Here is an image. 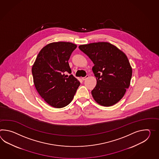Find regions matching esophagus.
Wrapping results in <instances>:
<instances>
[{"instance_id": "obj_1", "label": "esophagus", "mask_w": 159, "mask_h": 159, "mask_svg": "<svg viewBox=\"0 0 159 159\" xmlns=\"http://www.w3.org/2000/svg\"><path fill=\"white\" fill-rule=\"evenodd\" d=\"M88 78H89V75H87L85 77H83V78H82V80H85Z\"/></svg>"}]
</instances>
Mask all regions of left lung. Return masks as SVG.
<instances>
[{"label":"left lung","mask_w":159,"mask_h":159,"mask_svg":"<svg viewBox=\"0 0 159 159\" xmlns=\"http://www.w3.org/2000/svg\"><path fill=\"white\" fill-rule=\"evenodd\" d=\"M79 48L94 64L92 70L97 83L91 91L93 99L104 107L116 104L131 83L132 69L126 55L108 42L92 43Z\"/></svg>","instance_id":"left-lung-1"}]
</instances>
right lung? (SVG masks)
Instances as JSON below:
<instances>
[{"label": "right lung", "instance_id": "right-lung-1", "mask_svg": "<svg viewBox=\"0 0 159 159\" xmlns=\"http://www.w3.org/2000/svg\"><path fill=\"white\" fill-rule=\"evenodd\" d=\"M77 47L72 43H51L40 50L32 67L34 83L49 106L60 108L72 102L80 82L71 75L68 61Z\"/></svg>", "mask_w": 159, "mask_h": 159}]
</instances>
